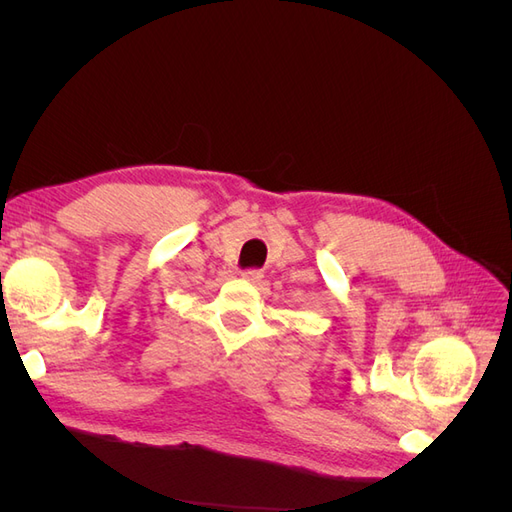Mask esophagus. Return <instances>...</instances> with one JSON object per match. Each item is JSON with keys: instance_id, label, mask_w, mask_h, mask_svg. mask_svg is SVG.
<instances>
[{"instance_id": "esophagus-1", "label": "esophagus", "mask_w": 512, "mask_h": 512, "mask_svg": "<svg viewBox=\"0 0 512 512\" xmlns=\"http://www.w3.org/2000/svg\"><path fill=\"white\" fill-rule=\"evenodd\" d=\"M243 280L258 284V282H262V271L260 269H247V271H243Z\"/></svg>"}]
</instances>
